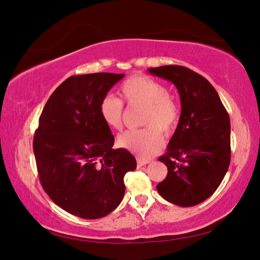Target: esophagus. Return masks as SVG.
<instances>
[{"instance_id": "obj_1", "label": "esophagus", "mask_w": 260, "mask_h": 260, "mask_svg": "<svg viewBox=\"0 0 260 260\" xmlns=\"http://www.w3.org/2000/svg\"><path fill=\"white\" fill-rule=\"evenodd\" d=\"M149 162H150L149 160H144V159H141V158L136 159V165H138V168H141L142 166H145V165L149 164Z\"/></svg>"}]
</instances>
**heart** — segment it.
Here are the masks:
<instances>
[{"instance_id": "1", "label": "heart", "mask_w": 260, "mask_h": 260, "mask_svg": "<svg viewBox=\"0 0 260 260\" xmlns=\"http://www.w3.org/2000/svg\"><path fill=\"white\" fill-rule=\"evenodd\" d=\"M120 93L128 105L146 106L142 119V125L146 127L126 131L118 138V144L139 157L149 158L162 148V134L171 136L176 131L181 117L179 107L169 95L166 85L144 75L127 79L121 85ZM99 114L109 128H121L124 105L118 98L111 94L103 96Z\"/></svg>"}]
</instances>
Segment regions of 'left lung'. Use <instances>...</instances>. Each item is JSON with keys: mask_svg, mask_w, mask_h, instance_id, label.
I'll list each match as a JSON object with an SVG mask.
<instances>
[{"mask_svg": "<svg viewBox=\"0 0 260 260\" xmlns=\"http://www.w3.org/2000/svg\"><path fill=\"white\" fill-rule=\"evenodd\" d=\"M149 72L175 85L182 105L167 152L158 159L168 173L157 190L174 205H199L217 190L229 169L230 116L214 86L193 70L175 64Z\"/></svg>", "mask_w": 260, "mask_h": 260, "instance_id": "left-lung-1", "label": "left lung"}]
</instances>
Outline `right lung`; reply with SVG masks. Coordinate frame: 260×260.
Masks as SVG:
<instances>
[{
	"label": "right lung",
	"mask_w": 260,
	"mask_h": 260,
	"mask_svg": "<svg viewBox=\"0 0 260 260\" xmlns=\"http://www.w3.org/2000/svg\"><path fill=\"white\" fill-rule=\"evenodd\" d=\"M124 74L77 75L56 87L35 131L37 172L51 200L69 214L96 219L115 210L125 194L124 176L134 155L112 149L115 136L99 114L102 98Z\"/></svg>",
	"instance_id": "right-lung-1"
}]
</instances>
